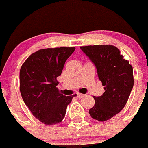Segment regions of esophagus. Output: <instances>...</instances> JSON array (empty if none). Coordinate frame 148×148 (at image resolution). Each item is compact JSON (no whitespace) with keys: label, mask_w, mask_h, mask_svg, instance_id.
Instances as JSON below:
<instances>
[{"label":"esophagus","mask_w":148,"mask_h":148,"mask_svg":"<svg viewBox=\"0 0 148 148\" xmlns=\"http://www.w3.org/2000/svg\"><path fill=\"white\" fill-rule=\"evenodd\" d=\"M77 97H78L79 99H80V98H82V97H85V94H79V93H78V94H77Z\"/></svg>","instance_id":"1"}]
</instances>
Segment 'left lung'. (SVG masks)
Instances as JSON below:
<instances>
[{"mask_svg": "<svg viewBox=\"0 0 148 148\" xmlns=\"http://www.w3.org/2000/svg\"><path fill=\"white\" fill-rule=\"evenodd\" d=\"M81 50L97 68L104 86L102 96L94 97L95 104L89 114L96 120L105 122L123 109L134 83L133 67L118 48L112 45L81 46Z\"/></svg>", "mask_w": 148, "mask_h": 148, "instance_id": "8db88e82", "label": "left lung"}]
</instances>
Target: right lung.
<instances>
[{"instance_id": "right-lung-1", "label": "right lung", "mask_w": 148, "mask_h": 148, "mask_svg": "<svg viewBox=\"0 0 148 148\" xmlns=\"http://www.w3.org/2000/svg\"><path fill=\"white\" fill-rule=\"evenodd\" d=\"M74 47L48 48L33 53L20 71V90L22 98L35 118L45 125L62 122L67 106L77 94L65 96L56 86L66 60Z\"/></svg>"}]
</instances>
